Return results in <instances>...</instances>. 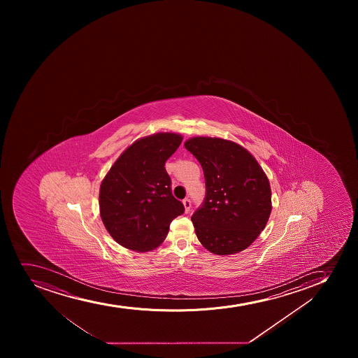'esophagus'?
I'll return each mask as SVG.
<instances>
[{"label":"esophagus","mask_w":358,"mask_h":358,"mask_svg":"<svg viewBox=\"0 0 358 358\" xmlns=\"http://www.w3.org/2000/svg\"><path fill=\"white\" fill-rule=\"evenodd\" d=\"M183 206L185 208V213H188L190 211V208H192V201L189 199H183Z\"/></svg>","instance_id":"esophagus-1"}]
</instances>
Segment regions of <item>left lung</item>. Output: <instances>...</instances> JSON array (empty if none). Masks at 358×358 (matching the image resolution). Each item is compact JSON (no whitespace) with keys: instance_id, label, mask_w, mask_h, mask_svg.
<instances>
[{"instance_id":"left-lung-1","label":"left lung","mask_w":358,"mask_h":358,"mask_svg":"<svg viewBox=\"0 0 358 358\" xmlns=\"http://www.w3.org/2000/svg\"><path fill=\"white\" fill-rule=\"evenodd\" d=\"M185 147L199 159L206 178V197L192 216L196 236L215 255L243 251L271 215L268 178L255 157L234 142L201 136Z\"/></svg>"}]
</instances>
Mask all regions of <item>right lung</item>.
Returning <instances> with one entry per match:
<instances>
[{
    "instance_id": "1",
    "label": "right lung",
    "mask_w": 358,
    "mask_h": 358,
    "mask_svg": "<svg viewBox=\"0 0 358 358\" xmlns=\"http://www.w3.org/2000/svg\"><path fill=\"white\" fill-rule=\"evenodd\" d=\"M182 136L159 133L134 142L115 161L100 185V216L114 241L138 252L157 248L170 223L185 213L171 192L166 162Z\"/></svg>"
}]
</instances>
